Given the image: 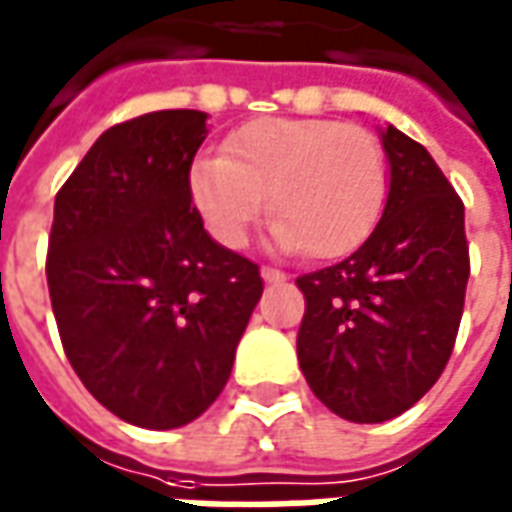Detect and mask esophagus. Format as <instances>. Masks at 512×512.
<instances>
[{
	"mask_svg": "<svg viewBox=\"0 0 512 512\" xmlns=\"http://www.w3.org/2000/svg\"><path fill=\"white\" fill-rule=\"evenodd\" d=\"M260 277H263L266 283H285V271L271 269V266H263V269H260Z\"/></svg>",
	"mask_w": 512,
	"mask_h": 512,
	"instance_id": "obj_1",
	"label": "esophagus"
}]
</instances>
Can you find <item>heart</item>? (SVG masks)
<instances>
[{
    "mask_svg": "<svg viewBox=\"0 0 512 512\" xmlns=\"http://www.w3.org/2000/svg\"><path fill=\"white\" fill-rule=\"evenodd\" d=\"M387 187V154L373 131L319 117L252 120L229 134L224 156L190 170V198L215 241L241 249L271 196L274 243L319 260L367 241Z\"/></svg>",
    "mask_w": 512,
    "mask_h": 512,
    "instance_id": "b5f03b06",
    "label": "heart"
}]
</instances>
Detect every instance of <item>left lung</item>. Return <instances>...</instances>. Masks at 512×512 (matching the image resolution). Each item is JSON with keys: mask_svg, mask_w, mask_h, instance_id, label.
Masks as SVG:
<instances>
[{"mask_svg": "<svg viewBox=\"0 0 512 512\" xmlns=\"http://www.w3.org/2000/svg\"><path fill=\"white\" fill-rule=\"evenodd\" d=\"M384 215L342 263L297 277V356L308 387L344 420L384 423L446 370L471 274L465 207L431 154L387 125Z\"/></svg>", "mask_w": 512, "mask_h": 512, "instance_id": "left-lung-1", "label": "left lung"}]
</instances>
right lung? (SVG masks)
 <instances>
[{
    "label": "right lung",
    "instance_id": "right-lung-1",
    "mask_svg": "<svg viewBox=\"0 0 512 512\" xmlns=\"http://www.w3.org/2000/svg\"><path fill=\"white\" fill-rule=\"evenodd\" d=\"M207 114L111 125L55 196L47 285L83 387L125 423L179 429L227 387L260 269L204 229L190 165Z\"/></svg>",
    "mask_w": 512,
    "mask_h": 512
}]
</instances>
